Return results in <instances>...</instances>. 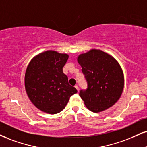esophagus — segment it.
<instances>
[{
    "mask_svg": "<svg viewBox=\"0 0 147 147\" xmlns=\"http://www.w3.org/2000/svg\"><path fill=\"white\" fill-rule=\"evenodd\" d=\"M75 88H76L78 91V90H79V88H78V85H75Z\"/></svg>",
    "mask_w": 147,
    "mask_h": 147,
    "instance_id": "esophagus-1",
    "label": "esophagus"
}]
</instances>
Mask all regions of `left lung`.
Masks as SVG:
<instances>
[{"mask_svg":"<svg viewBox=\"0 0 147 147\" xmlns=\"http://www.w3.org/2000/svg\"><path fill=\"white\" fill-rule=\"evenodd\" d=\"M78 62L87 82V88L79 93L86 108L99 112L113 106L124 87L123 72L117 60L102 50L92 49L80 54Z\"/></svg>","mask_w":147,"mask_h":147,"instance_id":"left-lung-1","label":"left lung"}]
</instances>
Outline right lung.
Returning a JSON list of instances; mask_svg holds the SVG:
<instances>
[{
    "label": "right lung",
    "instance_id": "right-lung-1",
    "mask_svg": "<svg viewBox=\"0 0 147 147\" xmlns=\"http://www.w3.org/2000/svg\"><path fill=\"white\" fill-rule=\"evenodd\" d=\"M69 55L48 50L32 59L27 67L25 89L30 101L39 110L54 115L66 106L70 97L77 93L63 72Z\"/></svg>",
    "mask_w": 147,
    "mask_h": 147
}]
</instances>
